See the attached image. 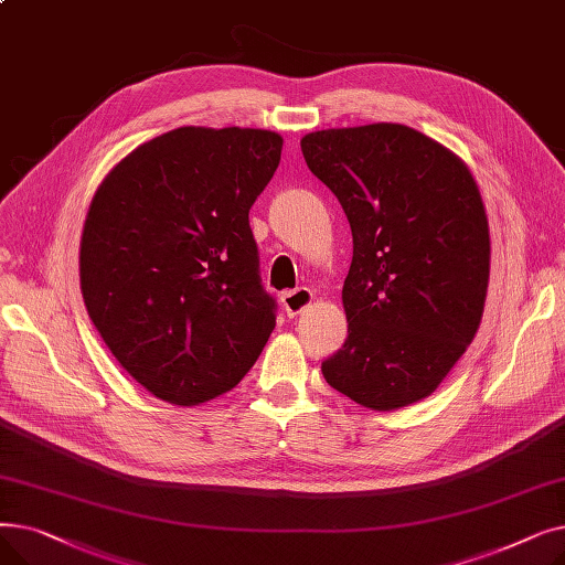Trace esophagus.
Segmentation results:
<instances>
[{"label": "esophagus", "mask_w": 565, "mask_h": 565, "mask_svg": "<svg viewBox=\"0 0 565 565\" xmlns=\"http://www.w3.org/2000/svg\"><path fill=\"white\" fill-rule=\"evenodd\" d=\"M311 302H313V292L309 288H295L281 295V307L288 318L302 313Z\"/></svg>", "instance_id": "esophagus-1"}]
</instances>
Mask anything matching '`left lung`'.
<instances>
[{
    "instance_id": "left-lung-1",
    "label": "left lung",
    "mask_w": 565,
    "mask_h": 565,
    "mask_svg": "<svg viewBox=\"0 0 565 565\" xmlns=\"http://www.w3.org/2000/svg\"><path fill=\"white\" fill-rule=\"evenodd\" d=\"M300 143L352 231L348 339L322 375L377 412L417 403L481 324L490 231L477 181L449 148L401 124L318 130Z\"/></svg>"
}]
</instances>
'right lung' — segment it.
I'll list each match as a JSON object with an SVG mask.
<instances>
[{
    "label": "right lung",
    "mask_w": 565,
    "mask_h": 565,
    "mask_svg": "<svg viewBox=\"0 0 565 565\" xmlns=\"http://www.w3.org/2000/svg\"><path fill=\"white\" fill-rule=\"evenodd\" d=\"M281 146L270 130L175 128L118 162L88 205V318L116 362L167 403L231 392L275 330L249 207Z\"/></svg>",
    "instance_id": "add662e5"
}]
</instances>
